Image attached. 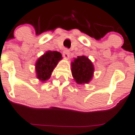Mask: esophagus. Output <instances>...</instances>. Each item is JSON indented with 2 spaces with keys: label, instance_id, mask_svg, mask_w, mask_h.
Listing matches in <instances>:
<instances>
[{
  "label": "esophagus",
  "instance_id": "esophagus-1",
  "mask_svg": "<svg viewBox=\"0 0 135 135\" xmlns=\"http://www.w3.org/2000/svg\"><path fill=\"white\" fill-rule=\"evenodd\" d=\"M62 55H63V56L66 59H69V55H70V51H69V49H65L64 50L63 52H62Z\"/></svg>",
  "mask_w": 135,
  "mask_h": 135
}]
</instances>
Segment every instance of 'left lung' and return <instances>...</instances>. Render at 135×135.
<instances>
[{
	"mask_svg": "<svg viewBox=\"0 0 135 135\" xmlns=\"http://www.w3.org/2000/svg\"><path fill=\"white\" fill-rule=\"evenodd\" d=\"M71 66L73 76L78 84L88 83L91 80L94 66L87 57L78 56L71 63Z\"/></svg>",
	"mask_w": 135,
	"mask_h": 135,
	"instance_id": "left-lung-1",
	"label": "left lung"
}]
</instances>
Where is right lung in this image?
<instances>
[{
    "label": "right lung",
    "instance_id": "right-lung-1",
    "mask_svg": "<svg viewBox=\"0 0 135 135\" xmlns=\"http://www.w3.org/2000/svg\"><path fill=\"white\" fill-rule=\"evenodd\" d=\"M61 59V54L57 51H47L39 58L35 65L38 79L42 81L48 80Z\"/></svg>",
    "mask_w": 135,
    "mask_h": 135
}]
</instances>
